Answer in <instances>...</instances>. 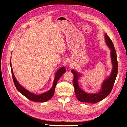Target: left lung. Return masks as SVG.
Returning <instances> with one entry per match:
<instances>
[{"mask_svg":"<svg viewBox=\"0 0 127 127\" xmlns=\"http://www.w3.org/2000/svg\"><path fill=\"white\" fill-rule=\"evenodd\" d=\"M106 44L111 50V58L113 65L112 72L110 76L106 79L101 85V91L97 93H88L82 90L78 84V79L81 74L74 69L71 72L74 75L73 85L75 89V93L77 99L80 102H87L90 103H95L103 100L112 91L118 73V61L116 52L112 40L107 34H105Z\"/></svg>","mask_w":127,"mask_h":127,"instance_id":"obj_1","label":"left lung"}]
</instances>
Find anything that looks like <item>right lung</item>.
<instances>
[{
	"label": "right lung",
	"instance_id": "1",
	"mask_svg": "<svg viewBox=\"0 0 127 127\" xmlns=\"http://www.w3.org/2000/svg\"><path fill=\"white\" fill-rule=\"evenodd\" d=\"M10 67H11V74L12 76H13V79L14 81V83L15 84V87L16 89H17V90L21 93L22 95L25 96L28 99L34 102H45L50 100L51 98L53 97V95H54L55 88L56 87V85L58 82V81L60 78L61 76H62L64 73L66 72V68L65 67H62L60 68H59L58 71H57L56 73H55V78L54 80V82H53V85L52 87L50 90L43 93L40 95H36V94L32 93L30 91H28L27 90L25 89L24 87L20 85L17 80L16 79L15 76L14 74L13 68H12L11 64L10 62Z\"/></svg>",
	"mask_w": 127,
	"mask_h": 127
}]
</instances>
